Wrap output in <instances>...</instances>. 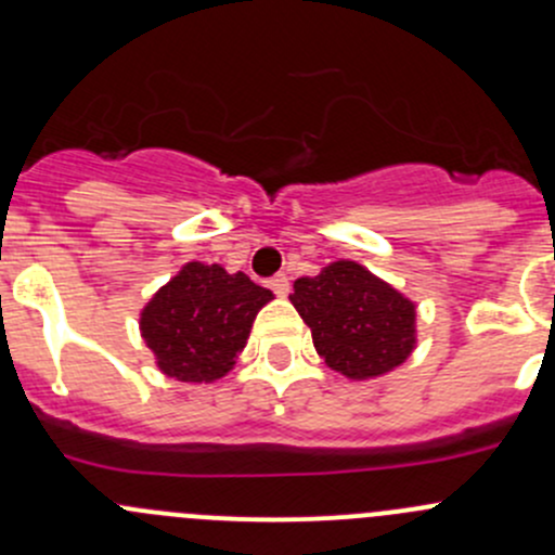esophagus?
<instances>
[{
	"label": "esophagus",
	"instance_id": "obj_1",
	"mask_svg": "<svg viewBox=\"0 0 555 555\" xmlns=\"http://www.w3.org/2000/svg\"><path fill=\"white\" fill-rule=\"evenodd\" d=\"M268 287H271L273 293L279 295V298H284V295L289 293V279L284 276V273H276V276H273L271 282H268Z\"/></svg>",
	"mask_w": 555,
	"mask_h": 555
}]
</instances>
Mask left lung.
Wrapping results in <instances>:
<instances>
[{
    "instance_id": "8db88e82",
    "label": "left lung",
    "mask_w": 555,
    "mask_h": 555,
    "mask_svg": "<svg viewBox=\"0 0 555 555\" xmlns=\"http://www.w3.org/2000/svg\"><path fill=\"white\" fill-rule=\"evenodd\" d=\"M289 300L311 327L317 354L346 378L384 376L416 349V304L354 260L298 279Z\"/></svg>"
}]
</instances>
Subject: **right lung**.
<instances>
[{"label":"right lung","mask_w":555,"mask_h":555,"mask_svg":"<svg viewBox=\"0 0 555 555\" xmlns=\"http://www.w3.org/2000/svg\"><path fill=\"white\" fill-rule=\"evenodd\" d=\"M271 300V289L246 273L193 260L150 298L139 330L160 373L184 384H211L233 371L257 311Z\"/></svg>","instance_id":"right-lung-1"}]
</instances>
